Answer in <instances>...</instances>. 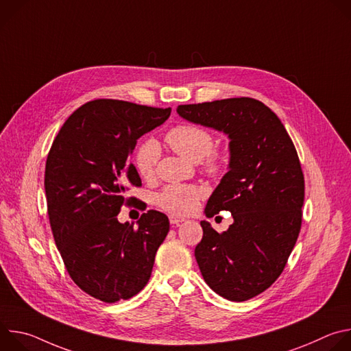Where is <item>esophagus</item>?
I'll return each mask as SVG.
<instances>
[{"label":"esophagus","mask_w":351,"mask_h":351,"mask_svg":"<svg viewBox=\"0 0 351 351\" xmlns=\"http://www.w3.org/2000/svg\"><path fill=\"white\" fill-rule=\"evenodd\" d=\"M183 221H184V218H180V217H175V215H171V217H169V222H171L172 226L179 225V223H182Z\"/></svg>","instance_id":"34e87169"}]
</instances>
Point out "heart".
I'll list each match as a JSON object with an SVG mask.
<instances>
[{
  "mask_svg": "<svg viewBox=\"0 0 351 351\" xmlns=\"http://www.w3.org/2000/svg\"><path fill=\"white\" fill-rule=\"evenodd\" d=\"M167 143L176 153L190 161L203 160L206 172L211 176H219L226 168V154L213 148V134L193 123H180L173 126L165 136ZM160 158V145L154 138L141 140L133 156V162L138 175L144 179L152 178ZM203 191L191 184L167 186L158 195L157 204L167 213L184 215L191 213Z\"/></svg>",
  "mask_w": 351,
  "mask_h": 351,
  "instance_id": "heart-1",
  "label": "heart"
}]
</instances>
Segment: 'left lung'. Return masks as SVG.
I'll return each instance as SVG.
<instances>
[{"label":"left lung","mask_w":351,"mask_h":351,"mask_svg":"<svg viewBox=\"0 0 351 351\" xmlns=\"http://www.w3.org/2000/svg\"><path fill=\"white\" fill-rule=\"evenodd\" d=\"M193 123L223 132L229 171L211 194L206 217L233 215L226 232L202 221L194 256L207 285L230 302H245L282 274L302 228L304 175L283 123L250 97L179 106Z\"/></svg>","instance_id":"left-lung-1"}]
</instances>
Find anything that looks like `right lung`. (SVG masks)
<instances>
[{
    "label": "right lung",
    "mask_w": 351,
    "mask_h": 351,
    "mask_svg": "<svg viewBox=\"0 0 351 351\" xmlns=\"http://www.w3.org/2000/svg\"><path fill=\"white\" fill-rule=\"evenodd\" d=\"M171 108L94 99L64 123L49 149L44 189L51 230L72 280L104 303L136 295L152 276L169 232L168 217L149 210L118 221L129 186L141 179L129 161L137 138L162 125Z\"/></svg>",
    "instance_id": "add662e5"
}]
</instances>
